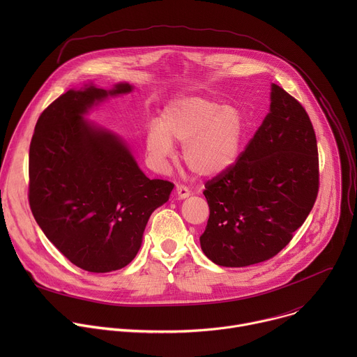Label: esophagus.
Segmentation results:
<instances>
[{
    "instance_id": "obj_1",
    "label": "esophagus",
    "mask_w": 357,
    "mask_h": 357,
    "mask_svg": "<svg viewBox=\"0 0 357 357\" xmlns=\"http://www.w3.org/2000/svg\"><path fill=\"white\" fill-rule=\"evenodd\" d=\"M175 193H176L178 199H186V197L190 196V190L183 185H178L176 189H175Z\"/></svg>"
}]
</instances>
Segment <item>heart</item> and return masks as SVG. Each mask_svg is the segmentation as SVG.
<instances>
[{
  "label": "heart",
  "mask_w": 357,
  "mask_h": 357,
  "mask_svg": "<svg viewBox=\"0 0 357 357\" xmlns=\"http://www.w3.org/2000/svg\"><path fill=\"white\" fill-rule=\"evenodd\" d=\"M247 126L234 106H222L205 97H181L164 109L160 124L145 131V151L158 169L174 155L172 142L183 144L186 167L202 178H215L236 165L244 142Z\"/></svg>",
  "instance_id": "obj_1"
}]
</instances>
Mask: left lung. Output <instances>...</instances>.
<instances>
[{
  "label": "left lung",
  "mask_w": 357,
  "mask_h": 357,
  "mask_svg": "<svg viewBox=\"0 0 357 357\" xmlns=\"http://www.w3.org/2000/svg\"><path fill=\"white\" fill-rule=\"evenodd\" d=\"M270 98V113L236 165L203 190L211 215L200 247L218 266L247 267L274 257L318 196V145L310 116L274 83Z\"/></svg>",
  "instance_id": "obj_1"
}]
</instances>
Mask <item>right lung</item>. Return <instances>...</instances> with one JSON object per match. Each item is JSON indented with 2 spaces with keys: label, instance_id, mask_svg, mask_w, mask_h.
<instances>
[{
  "label": "right lung",
  "instance_id": "obj_1",
  "mask_svg": "<svg viewBox=\"0 0 357 357\" xmlns=\"http://www.w3.org/2000/svg\"><path fill=\"white\" fill-rule=\"evenodd\" d=\"M132 89L68 90L39 116L29 146L32 215L49 241L90 273L130 264L151 213L174 189L146 178L119 135L84 120L93 106Z\"/></svg>",
  "mask_w": 357,
  "mask_h": 357
}]
</instances>
